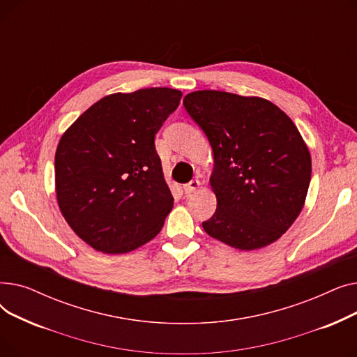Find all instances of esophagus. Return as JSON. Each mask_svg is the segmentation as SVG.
I'll use <instances>...</instances> for the list:
<instances>
[{
  "mask_svg": "<svg viewBox=\"0 0 357 357\" xmlns=\"http://www.w3.org/2000/svg\"><path fill=\"white\" fill-rule=\"evenodd\" d=\"M199 185H201V182H199L198 179H192L191 182L185 183V185L182 186V190H183V192H185L186 195H188V194H191V192L197 191V190L199 188Z\"/></svg>",
  "mask_w": 357,
  "mask_h": 357,
  "instance_id": "esophagus-1",
  "label": "esophagus"
}]
</instances>
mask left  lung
Masks as SVG:
<instances>
[{"mask_svg": "<svg viewBox=\"0 0 357 357\" xmlns=\"http://www.w3.org/2000/svg\"><path fill=\"white\" fill-rule=\"evenodd\" d=\"M207 136L217 210L205 233L241 250L271 245L301 213L311 181V158L292 120L271 101L222 91L183 98Z\"/></svg>", "mask_w": 357, "mask_h": 357, "instance_id": "8db88e82", "label": "left lung"}]
</instances>
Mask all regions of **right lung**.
<instances>
[{"label": "right lung", "mask_w": 357, "mask_h": 357, "mask_svg": "<svg viewBox=\"0 0 357 357\" xmlns=\"http://www.w3.org/2000/svg\"><path fill=\"white\" fill-rule=\"evenodd\" d=\"M182 92L146 88L112 93L89 107L54 155L56 197L72 230L104 253L152 240L174 207L155 135Z\"/></svg>", "instance_id": "add662e5"}]
</instances>
